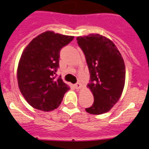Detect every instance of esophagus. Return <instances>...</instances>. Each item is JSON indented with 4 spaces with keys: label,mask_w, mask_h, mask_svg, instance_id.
I'll return each instance as SVG.
<instances>
[{
    "label": "esophagus",
    "mask_w": 149,
    "mask_h": 149,
    "mask_svg": "<svg viewBox=\"0 0 149 149\" xmlns=\"http://www.w3.org/2000/svg\"><path fill=\"white\" fill-rule=\"evenodd\" d=\"M81 86H82V85H81V83H76L75 84H74V87H75L76 89H77V90H78V89H81Z\"/></svg>",
    "instance_id": "obj_1"
}]
</instances>
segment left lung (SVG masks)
Returning <instances> with one entry per match:
<instances>
[{"label":"left lung","instance_id":"1","mask_svg":"<svg viewBox=\"0 0 149 149\" xmlns=\"http://www.w3.org/2000/svg\"><path fill=\"white\" fill-rule=\"evenodd\" d=\"M77 44L87 60L90 73L87 87L92 92L94 102L86 111L101 114L116 104L125 84V65L121 54L109 38L99 34L77 37Z\"/></svg>","mask_w":149,"mask_h":149}]
</instances>
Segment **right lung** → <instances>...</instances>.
<instances>
[{
    "instance_id": "add662e5",
    "label": "right lung",
    "mask_w": 149,
    "mask_h": 149,
    "mask_svg": "<svg viewBox=\"0 0 149 149\" xmlns=\"http://www.w3.org/2000/svg\"><path fill=\"white\" fill-rule=\"evenodd\" d=\"M74 39L47 31L31 40L22 53L17 69L19 87L29 105L44 111L60 105L70 87L56 77L59 52Z\"/></svg>"
}]
</instances>
